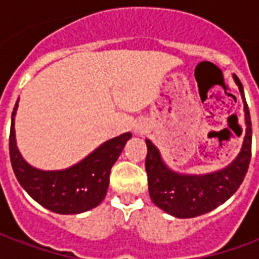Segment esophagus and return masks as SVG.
Wrapping results in <instances>:
<instances>
[{"mask_svg":"<svg viewBox=\"0 0 259 259\" xmlns=\"http://www.w3.org/2000/svg\"><path fill=\"white\" fill-rule=\"evenodd\" d=\"M137 130H139V132H143L144 129H143V126H141V127H137Z\"/></svg>","mask_w":259,"mask_h":259,"instance_id":"obj_1","label":"esophagus"}]
</instances>
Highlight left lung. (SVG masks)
I'll return each mask as SVG.
<instances>
[{"label": "left lung", "instance_id": "8db88e82", "mask_svg": "<svg viewBox=\"0 0 259 259\" xmlns=\"http://www.w3.org/2000/svg\"><path fill=\"white\" fill-rule=\"evenodd\" d=\"M244 102L245 136L239 155L226 168L206 175H182L168 168L158 148L146 140V170L152 202L176 218H195L215 209L229 200L243 183L251 159V118L243 84L233 74Z\"/></svg>", "mask_w": 259, "mask_h": 259}]
</instances>
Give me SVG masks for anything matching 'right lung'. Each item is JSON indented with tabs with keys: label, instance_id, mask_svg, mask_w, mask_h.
I'll return each instance as SVG.
<instances>
[{
	"label": "right lung",
	"instance_id": "right-lung-1",
	"mask_svg": "<svg viewBox=\"0 0 259 259\" xmlns=\"http://www.w3.org/2000/svg\"><path fill=\"white\" fill-rule=\"evenodd\" d=\"M16 101L11 118L9 155L15 176L31 198L50 211L73 215L96 208L107 195L109 174L132 133L105 141L90 155L64 170H41L33 168L20 155L15 139Z\"/></svg>",
	"mask_w": 259,
	"mask_h": 259
}]
</instances>
